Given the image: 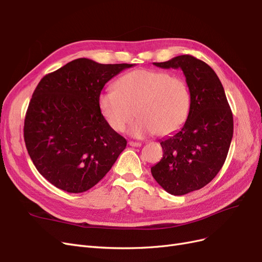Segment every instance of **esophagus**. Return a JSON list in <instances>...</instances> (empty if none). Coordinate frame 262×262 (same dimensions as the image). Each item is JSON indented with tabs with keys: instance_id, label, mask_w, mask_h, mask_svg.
Returning a JSON list of instances; mask_svg holds the SVG:
<instances>
[{
	"instance_id": "34e87169",
	"label": "esophagus",
	"mask_w": 262,
	"mask_h": 262,
	"mask_svg": "<svg viewBox=\"0 0 262 262\" xmlns=\"http://www.w3.org/2000/svg\"><path fill=\"white\" fill-rule=\"evenodd\" d=\"M128 144L130 146H134V147H139L142 145V143H140V142H134V141H129Z\"/></svg>"
}]
</instances>
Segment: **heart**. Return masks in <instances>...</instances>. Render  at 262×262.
Instances as JSON below:
<instances>
[{"label": "heart", "instance_id": "1", "mask_svg": "<svg viewBox=\"0 0 262 262\" xmlns=\"http://www.w3.org/2000/svg\"><path fill=\"white\" fill-rule=\"evenodd\" d=\"M115 87L99 94L98 108L116 132L124 131L134 113L138 120L129 132L136 138L153 133L170 136L188 117L191 98L186 81L180 76L160 70L138 69L122 75Z\"/></svg>", "mask_w": 262, "mask_h": 262}]
</instances>
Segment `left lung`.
<instances>
[{
  "label": "left lung",
  "instance_id": "1",
  "mask_svg": "<svg viewBox=\"0 0 262 262\" xmlns=\"http://www.w3.org/2000/svg\"><path fill=\"white\" fill-rule=\"evenodd\" d=\"M153 64L181 69L191 98L184 126L161 141L163 158L150 168L165 191L182 195L208 185L224 165L233 138V114L223 85L205 62L184 54Z\"/></svg>",
  "mask_w": 262,
  "mask_h": 262
}]
</instances>
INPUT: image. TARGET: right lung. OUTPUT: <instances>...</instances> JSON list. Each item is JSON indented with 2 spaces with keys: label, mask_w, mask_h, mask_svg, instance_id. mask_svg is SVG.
I'll return each instance as SVG.
<instances>
[{
  "label": "right lung",
  "mask_w": 262,
  "mask_h": 262,
  "mask_svg": "<svg viewBox=\"0 0 262 262\" xmlns=\"http://www.w3.org/2000/svg\"><path fill=\"white\" fill-rule=\"evenodd\" d=\"M133 64H100L81 58L41 78L30 99L24 140L37 170L71 193L91 189L105 177L126 141L98 108L105 84Z\"/></svg>",
  "instance_id": "add662e5"
}]
</instances>
